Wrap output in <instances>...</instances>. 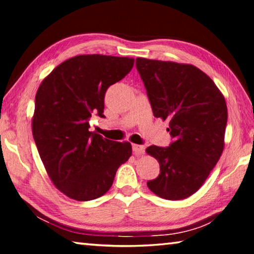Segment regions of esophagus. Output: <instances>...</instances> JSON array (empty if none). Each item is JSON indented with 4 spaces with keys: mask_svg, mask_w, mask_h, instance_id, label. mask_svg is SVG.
Masks as SVG:
<instances>
[{
    "mask_svg": "<svg viewBox=\"0 0 254 254\" xmlns=\"http://www.w3.org/2000/svg\"><path fill=\"white\" fill-rule=\"evenodd\" d=\"M132 150H133V153L135 155H140L144 152V146L139 145V144H132Z\"/></svg>",
    "mask_w": 254,
    "mask_h": 254,
    "instance_id": "1",
    "label": "esophagus"
}]
</instances>
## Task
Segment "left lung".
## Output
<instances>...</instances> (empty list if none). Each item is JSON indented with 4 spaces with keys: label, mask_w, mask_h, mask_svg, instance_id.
Masks as SVG:
<instances>
[{
    "label": "left lung",
    "mask_w": 254,
    "mask_h": 254,
    "mask_svg": "<svg viewBox=\"0 0 254 254\" xmlns=\"http://www.w3.org/2000/svg\"><path fill=\"white\" fill-rule=\"evenodd\" d=\"M155 118L168 120L173 137L168 147L145 152L160 164L159 177L147 182L165 200H182L203 186L224 149L228 108L224 96L204 72L192 64L136 59Z\"/></svg>",
    "instance_id": "1"
}]
</instances>
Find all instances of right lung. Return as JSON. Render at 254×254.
<instances>
[{
	"label": "right lung",
	"mask_w": 254,
	"mask_h": 254,
	"mask_svg": "<svg viewBox=\"0 0 254 254\" xmlns=\"http://www.w3.org/2000/svg\"><path fill=\"white\" fill-rule=\"evenodd\" d=\"M134 59L76 55L54 68L35 95L32 133L51 181L63 194L90 201L112 187L130 142L103 139L89 130L92 115L104 118L108 87L131 71Z\"/></svg>",
	"instance_id": "add662e5"
}]
</instances>
